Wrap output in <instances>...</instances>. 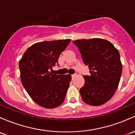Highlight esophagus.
I'll return each mask as SVG.
<instances>
[{
	"instance_id": "34e87169",
	"label": "esophagus",
	"mask_w": 135,
	"mask_h": 135,
	"mask_svg": "<svg viewBox=\"0 0 135 135\" xmlns=\"http://www.w3.org/2000/svg\"><path fill=\"white\" fill-rule=\"evenodd\" d=\"M76 76V74H72V78H74Z\"/></svg>"
}]
</instances>
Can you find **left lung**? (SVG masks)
<instances>
[{
	"label": "left lung",
	"instance_id": "obj_1",
	"mask_svg": "<svg viewBox=\"0 0 135 135\" xmlns=\"http://www.w3.org/2000/svg\"><path fill=\"white\" fill-rule=\"evenodd\" d=\"M78 46L83 63L89 68L90 76H83L85 84L79 90L86 104L99 106L108 102L118 86L122 65L118 50L105 39H78Z\"/></svg>",
	"mask_w": 135,
	"mask_h": 135
}]
</instances>
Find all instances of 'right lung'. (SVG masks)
<instances>
[{
  "mask_svg": "<svg viewBox=\"0 0 135 135\" xmlns=\"http://www.w3.org/2000/svg\"><path fill=\"white\" fill-rule=\"evenodd\" d=\"M70 42L68 39L37 42L19 61L21 83L31 98L42 107L56 108L65 100L71 76L53 74L52 67Z\"/></svg>",
  "mask_w": 135,
  "mask_h": 135,
  "instance_id": "obj_1",
  "label": "right lung"
}]
</instances>
